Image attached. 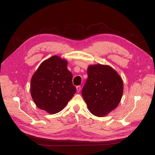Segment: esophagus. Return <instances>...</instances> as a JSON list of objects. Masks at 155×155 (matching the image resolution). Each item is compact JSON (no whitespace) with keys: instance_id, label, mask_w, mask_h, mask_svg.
Wrapping results in <instances>:
<instances>
[{"instance_id":"34e87169","label":"esophagus","mask_w":155,"mask_h":155,"mask_svg":"<svg viewBox=\"0 0 155 155\" xmlns=\"http://www.w3.org/2000/svg\"><path fill=\"white\" fill-rule=\"evenodd\" d=\"M76 90H77L78 92H80V91H81V87L80 86H77L76 87Z\"/></svg>"}]
</instances>
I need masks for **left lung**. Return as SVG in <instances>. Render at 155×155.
Returning <instances> with one entry per match:
<instances>
[{"instance_id": "1", "label": "left lung", "mask_w": 155, "mask_h": 155, "mask_svg": "<svg viewBox=\"0 0 155 155\" xmlns=\"http://www.w3.org/2000/svg\"><path fill=\"white\" fill-rule=\"evenodd\" d=\"M82 96L91 113L107 115L118 107L123 95L122 79L114 69L101 64L88 66Z\"/></svg>"}]
</instances>
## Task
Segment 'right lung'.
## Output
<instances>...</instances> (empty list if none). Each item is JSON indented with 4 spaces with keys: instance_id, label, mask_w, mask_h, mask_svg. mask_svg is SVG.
I'll return each instance as SVG.
<instances>
[{
    "instance_id": "right-lung-1",
    "label": "right lung",
    "mask_w": 155,
    "mask_h": 155,
    "mask_svg": "<svg viewBox=\"0 0 155 155\" xmlns=\"http://www.w3.org/2000/svg\"><path fill=\"white\" fill-rule=\"evenodd\" d=\"M67 64L66 59L54 55L44 61L32 76V99L37 107L49 114L63 110L76 92Z\"/></svg>"
}]
</instances>
